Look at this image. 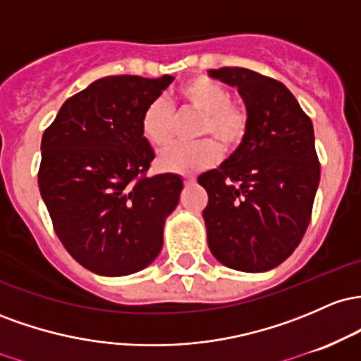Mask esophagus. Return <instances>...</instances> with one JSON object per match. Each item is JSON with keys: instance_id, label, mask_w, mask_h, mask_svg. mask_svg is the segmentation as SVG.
Listing matches in <instances>:
<instances>
[{"instance_id": "34e87169", "label": "esophagus", "mask_w": 361, "mask_h": 361, "mask_svg": "<svg viewBox=\"0 0 361 361\" xmlns=\"http://www.w3.org/2000/svg\"><path fill=\"white\" fill-rule=\"evenodd\" d=\"M194 182H196V179H194V177H184V184L185 185H191V184H194Z\"/></svg>"}]
</instances>
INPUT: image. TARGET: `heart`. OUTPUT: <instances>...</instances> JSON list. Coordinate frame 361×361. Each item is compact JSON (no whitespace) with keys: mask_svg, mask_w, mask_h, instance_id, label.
Listing matches in <instances>:
<instances>
[{"mask_svg":"<svg viewBox=\"0 0 361 361\" xmlns=\"http://www.w3.org/2000/svg\"><path fill=\"white\" fill-rule=\"evenodd\" d=\"M180 102L201 114L196 136L204 140L191 145H169L159 153V167L167 172L196 173L220 159V148L232 153L245 141L249 114L230 100V93L208 76H194L179 88ZM141 135L148 143L161 147L172 137L173 112L164 99L152 100L141 114ZM221 147H218L217 145Z\"/></svg>","mask_w":361,"mask_h":361,"instance_id":"heart-1","label":"heart"}]
</instances>
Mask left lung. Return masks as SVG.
<instances>
[{
    "mask_svg": "<svg viewBox=\"0 0 361 361\" xmlns=\"http://www.w3.org/2000/svg\"><path fill=\"white\" fill-rule=\"evenodd\" d=\"M209 76L238 88L249 133L220 169L197 179L208 192V245L226 268L262 273L293 254L310 224L321 179L314 126L278 80L245 68Z\"/></svg>",
    "mask_w": 361,
    "mask_h": 361,
    "instance_id": "1",
    "label": "left lung"
}]
</instances>
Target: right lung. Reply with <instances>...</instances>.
<instances>
[{
	"instance_id": "add662e5",
	"label": "right lung",
	"mask_w": 361,
	"mask_h": 361,
	"mask_svg": "<svg viewBox=\"0 0 361 361\" xmlns=\"http://www.w3.org/2000/svg\"><path fill=\"white\" fill-rule=\"evenodd\" d=\"M173 76H105L70 97L42 135L40 196L61 244L100 276H126L155 261L182 179L148 177L155 152L141 114Z\"/></svg>"
}]
</instances>
